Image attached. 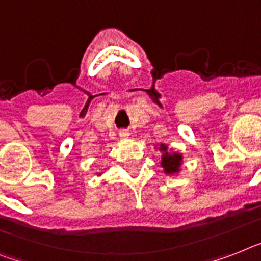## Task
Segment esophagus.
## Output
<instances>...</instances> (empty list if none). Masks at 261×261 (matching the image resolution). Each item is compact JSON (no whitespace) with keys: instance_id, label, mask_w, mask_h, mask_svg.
Masks as SVG:
<instances>
[{"instance_id":"1","label":"esophagus","mask_w":261,"mask_h":261,"mask_svg":"<svg viewBox=\"0 0 261 261\" xmlns=\"http://www.w3.org/2000/svg\"><path fill=\"white\" fill-rule=\"evenodd\" d=\"M118 135H120V137H122V139H126L129 136V130L128 129H121V130L118 132Z\"/></svg>"}]
</instances>
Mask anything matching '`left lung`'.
<instances>
[{
	"label": "left lung",
	"instance_id": "8db88e82",
	"mask_svg": "<svg viewBox=\"0 0 261 261\" xmlns=\"http://www.w3.org/2000/svg\"><path fill=\"white\" fill-rule=\"evenodd\" d=\"M167 145L161 144L160 150H163V159H161V167L164 168L165 173H176L180 169V165H181V154L178 153H169L167 152Z\"/></svg>",
	"mask_w": 261,
	"mask_h": 261
}]
</instances>
